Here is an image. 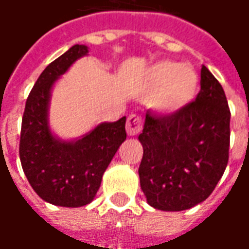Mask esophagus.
<instances>
[{
  "label": "esophagus",
  "mask_w": 249,
  "mask_h": 249,
  "mask_svg": "<svg viewBox=\"0 0 249 249\" xmlns=\"http://www.w3.org/2000/svg\"><path fill=\"white\" fill-rule=\"evenodd\" d=\"M142 127H143V121L141 116L138 115H130L127 118V123H126V131L128 135H137L141 133Z\"/></svg>",
  "instance_id": "obj_1"
}]
</instances>
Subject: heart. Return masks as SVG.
Wrapping results in <instances>:
<instances>
[{
	"instance_id": "heart-1",
	"label": "heart",
	"mask_w": 249,
	"mask_h": 249,
	"mask_svg": "<svg viewBox=\"0 0 249 249\" xmlns=\"http://www.w3.org/2000/svg\"><path fill=\"white\" fill-rule=\"evenodd\" d=\"M150 106L161 114H175L198 95L199 78L186 63L160 61L149 69L146 77Z\"/></svg>"
}]
</instances>
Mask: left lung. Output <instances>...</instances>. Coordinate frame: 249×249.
Segmentation results:
<instances>
[{"label": "left lung", "mask_w": 249, "mask_h": 249, "mask_svg": "<svg viewBox=\"0 0 249 249\" xmlns=\"http://www.w3.org/2000/svg\"><path fill=\"white\" fill-rule=\"evenodd\" d=\"M229 124L225 92L206 66L194 102L169 116L147 111L138 137L143 147L138 174L147 203L181 212L207 199L228 165Z\"/></svg>", "instance_id": "left-lung-1"}]
</instances>
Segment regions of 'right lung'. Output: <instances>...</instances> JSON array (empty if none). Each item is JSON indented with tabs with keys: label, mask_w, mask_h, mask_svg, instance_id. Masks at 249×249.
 Here are the masks:
<instances>
[{
	"label": "right lung",
	"mask_w": 249,
	"mask_h": 249,
	"mask_svg": "<svg viewBox=\"0 0 249 249\" xmlns=\"http://www.w3.org/2000/svg\"><path fill=\"white\" fill-rule=\"evenodd\" d=\"M88 55V47L74 44L43 70L25 103L20 161L31 187L43 200L62 207L90 203L102 184L103 174L126 140V116L104 122L73 141L51 133L49 107L51 89L73 63Z\"/></svg>",
	"instance_id": "add662e5"
}]
</instances>
